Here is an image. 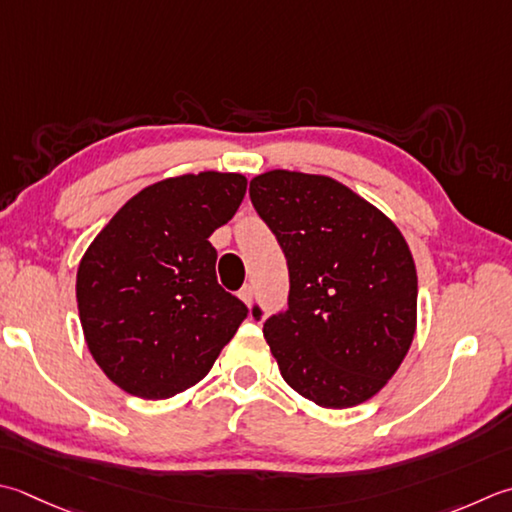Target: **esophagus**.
<instances>
[{
    "label": "esophagus",
    "instance_id": "obj_1",
    "mask_svg": "<svg viewBox=\"0 0 512 512\" xmlns=\"http://www.w3.org/2000/svg\"><path fill=\"white\" fill-rule=\"evenodd\" d=\"M253 297H255V290H253V286H250V284H246L242 290H239V299H242L246 306L253 304Z\"/></svg>",
    "mask_w": 512,
    "mask_h": 512
}]
</instances>
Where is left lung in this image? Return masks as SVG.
<instances>
[{"label": "left lung", "mask_w": 512, "mask_h": 512, "mask_svg": "<svg viewBox=\"0 0 512 512\" xmlns=\"http://www.w3.org/2000/svg\"><path fill=\"white\" fill-rule=\"evenodd\" d=\"M250 202L288 264V308L264 322L279 373L317 406L366 402L415 337L417 270L404 235L326 175L268 170L250 179Z\"/></svg>", "instance_id": "left-lung-1"}]
</instances>
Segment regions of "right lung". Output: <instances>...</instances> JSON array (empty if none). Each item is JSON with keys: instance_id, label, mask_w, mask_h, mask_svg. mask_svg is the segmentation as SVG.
I'll return each mask as SVG.
<instances>
[{"instance_id": "obj_1", "label": "right lung", "mask_w": 512, "mask_h": 512, "mask_svg": "<svg viewBox=\"0 0 512 512\" xmlns=\"http://www.w3.org/2000/svg\"><path fill=\"white\" fill-rule=\"evenodd\" d=\"M246 177H168L139 190L102 228L77 268L79 322L110 382L168 399L208 375L248 315L217 284L208 237L233 219Z\"/></svg>"}]
</instances>
